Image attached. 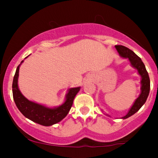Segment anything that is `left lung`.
<instances>
[{
  "mask_svg": "<svg viewBox=\"0 0 158 158\" xmlns=\"http://www.w3.org/2000/svg\"><path fill=\"white\" fill-rule=\"evenodd\" d=\"M115 48L120 56L124 58H128L129 59L132 66L138 70L139 74L142 77V80H141V85H142V86H141V94H139V97L135 100V103L132 106L131 109L129 110V111L128 112V114L125 117H122L123 119H126L128 117H131L133 114H135L137 111H138L139 108L146 102L150 90V79L146 67H145L144 64H143L142 60L138 56L136 55L131 50L126 48V47L123 46V45H115Z\"/></svg>",
  "mask_w": 158,
  "mask_h": 158,
  "instance_id": "obj_1",
  "label": "left lung"
}]
</instances>
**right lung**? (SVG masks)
Wrapping results in <instances>:
<instances>
[{"label": "right lung", "instance_id": "1", "mask_svg": "<svg viewBox=\"0 0 158 158\" xmlns=\"http://www.w3.org/2000/svg\"><path fill=\"white\" fill-rule=\"evenodd\" d=\"M23 61H21V63ZM21 64L16 69L12 81V94L17 108L27 118L42 126H50L60 122L61 119L66 117L71 108L74 98L80 90V87L69 89L64 103L58 108H47L44 106L31 102L23 97L18 87V78Z\"/></svg>", "mask_w": 158, "mask_h": 158}]
</instances>
